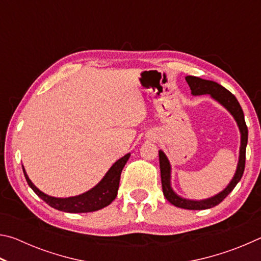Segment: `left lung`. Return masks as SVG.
<instances>
[{
    "label": "left lung",
    "mask_w": 261,
    "mask_h": 261,
    "mask_svg": "<svg viewBox=\"0 0 261 261\" xmlns=\"http://www.w3.org/2000/svg\"><path fill=\"white\" fill-rule=\"evenodd\" d=\"M193 95L210 94L212 98L218 101L221 105L230 113L241 131V148H240V160H238L236 173L233 175L231 182L228 184V187L222 192L216 194V196L208 198L205 200H190L177 196L171 189L170 185V163L168 161L166 154L162 151H159V160H160V171H161V182H162V191L165 194L166 199L176 207L184 210H207L212 208L216 205H219L229 193H230L237 183L240 182L245 168V152L247 145V126L244 120V113L237 99L235 98L231 92H229L227 88L221 86L220 84L206 81L194 76L185 77Z\"/></svg>",
    "instance_id": "1"
}]
</instances>
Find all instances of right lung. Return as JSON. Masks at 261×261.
I'll list each match as a JSON object with an SVG mask.
<instances>
[{
    "mask_svg": "<svg viewBox=\"0 0 261 261\" xmlns=\"http://www.w3.org/2000/svg\"><path fill=\"white\" fill-rule=\"evenodd\" d=\"M130 153L121 158L112 166V168L107 171L105 177L96 184L93 189L83 194L76 197L69 198H55L41 192L35 185L31 182L28 174L23 168L25 178L31 189L46 201L53 208L59 210L67 213H88V212H94L103 208V207L112 204V201L117 196L118 185H120L121 173L124 168L126 161L129 160Z\"/></svg>",
    "mask_w": 261,
    "mask_h": 261,
    "instance_id": "obj_1",
    "label": "right lung"
}]
</instances>
